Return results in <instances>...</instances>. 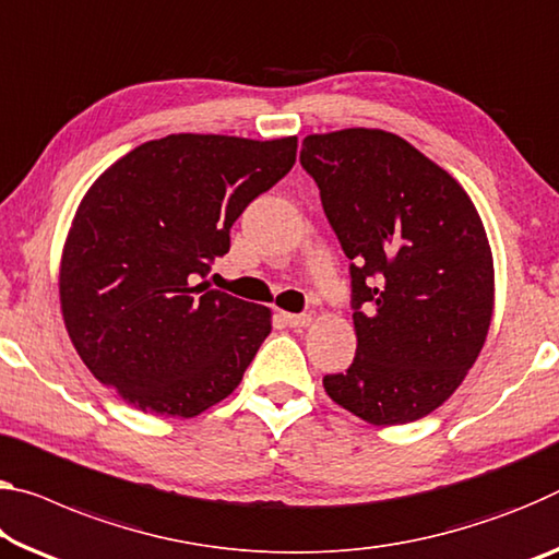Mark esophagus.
Returning <instances> with one entry per match:
<instances>
[{"mask_svg":"<svg viewBox=\"0 0 559 559\" xmlns=\"http://www.w3.org/2000/svg\"><path fill=\"white\" fill-rule=\"evenodd\" d=\"M283 323L290 325V328H308L313 323V316L308 313H283Z\"/></svg>","mask_w":559,"mask_h":559,"instance_id":"34e87169","label":"esophagus"}]
</instances>
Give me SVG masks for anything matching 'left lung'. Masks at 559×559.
Listing matches in <instances>:
<instances>
[{
	"label": "left lung",
	"instance_id": "1",
	"mask_svg": "<svg viewBox=\"0 0 559 559\" xmlns=\"http://www.w3.org/2000/svg\"><path fill=\"white\" fill-rule=\"evenodd\" d=\"M300 164L350 263L353 366L333 403L370 425L436 411L480 356L495 308L490 241L445 168L383 129L308 134Z\"/></svg>",
	"mask_w": 559,
	"mask_h": 559
}]
</instances>
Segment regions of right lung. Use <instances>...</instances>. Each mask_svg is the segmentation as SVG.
<instances>
[{"mask_svg":"<svg viewBox=\"0 0 559 559\" xmlns=\"http://www.w3.org/2000/svg\"><path fill=\"white\" fill-rule=\"evenodd\" d=\"M298 136L168 134L131 148L79 201L59 304L79 358L123 403L197 418L231 395L271 308L203 283L234 221L296 164Z\"/></svg>","mask_w":559,"mask_h":559,"instance_id":"1","label":"right lung"}]
</instances>
